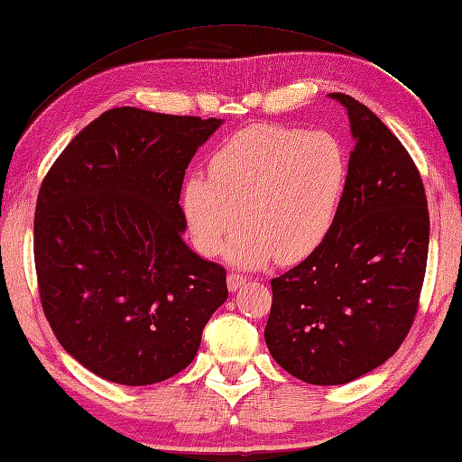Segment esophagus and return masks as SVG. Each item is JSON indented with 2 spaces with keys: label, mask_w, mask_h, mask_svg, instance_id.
Listing matches in <instances>:
<instances>
[{
  "label": "esophagus",
  "mask_w": 462,
  "mask_h": 462,
  "mask_svg": "<svg viewBox=\"0 0 462 462\" xmlns=\"http://www.w3.org/2000/svg\"><path fill=\"white\" fill-rule=\"evenodd\" d=\"M244 282H247V276L239 274V272H229V276H226V286H229V291H237Z\"/></svg>",
  "instance_id": "esophagus-1"
}]
</instances>
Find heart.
Listing matches in <instances>:
<instances>
[{
  "instance_id": "obj_1",
  "label": "heart",
  "mask_w": 462,
  "mask_h": 462,
  "mask_svg": "<svg viewBox=\"0 0 462 462\" xmlns=\"http://www.w3.org/2000/svg\"><path fill=\"white\" fill-rule=\"evenodd\" d=\"M347 181V157L334 134L255 125L225 141L208 160V178L181 188V213L196 252L260 266L305 260L334 226Z\"/></svg>"
}]
</instances>
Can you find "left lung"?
<instances>
[{
    "label": "left lung",
    "instance_id": "left-lung-1",
    "mask_svg": "<svg viewBox=\"0 0 462 462\" xmlns=\"http://www.w3.org/2000/svg\"><path fill=\"white\" fill-rule=\"evenodd\" d=\"M354 145L334 226L272 278L268 350L311 384H344L389 360L410 334L426 276L430 215L418 165L383 120L346 94Z\"/></svg>",
    "mask_w": 462,
    "mask_h": 462
}]
</instances>
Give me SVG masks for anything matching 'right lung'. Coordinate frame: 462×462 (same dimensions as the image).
<instances>
[{
  "mask_svg": "<svg viewBox=\"0 0 462 462\" xmlns=\"http://www.w3.org/2000/svg\"><path fill=\"white\" fill-rule=\"evenodd\" d=\"M218 125L112 108L42 180L34 213L42 311L59 344L106 381L137 387L178 374L229 297L225 268L181 239V181Z\"/></svg>",
  "mask_w": 462,
  "mask_h": 462,
  "instance_id": "1",
  "label": "right lung"
}]
</instances>
